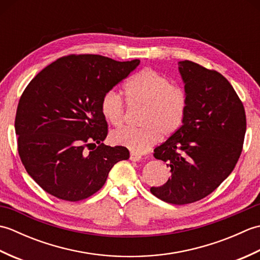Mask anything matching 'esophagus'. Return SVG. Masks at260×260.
<instances>
[{"mask_svg":"<svg viewBox=\"0 0 260 260\" xmlns=\"http://www.w3.org/2000/svg\"><path fill=\"white\" fill-rule=\"evenodd\" d=\"M131 161H133V162H139V161H141V158H142V156L140 155V154H136V153H133L132 152L131 153Z\"/></svg>","mask_w":260,"mask_h":260,"instance_id":"obj_1","label":"esophagus"}]
</instances>
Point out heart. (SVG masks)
<instances>
[{"instance_id": "b5f03b06", "label": "heart", "mask_w": 260, "mask_h": 260, "mask_svg": "<svg viewBox=\"0 0 260 260\" xmlns=\"http://www.w3.org/2000/svg\"><path fill=\"white\" fill-rule=\"evenodd\" d=\"M126 102L131 107L142 108L140 128L124 127L112 133L114 144L134 153H145L159 136H170L180 128L186 110L185 92L168 77L153 69H144L134 75L125 85ZM101 109L109 124L119 126L124 120V105L114 91L105 93Z\"/></svg>"}]
</instances>
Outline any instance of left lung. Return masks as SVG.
Returning a JSON list of instances; mask_svg holds the SVG:
<instances>
[{"label": "left lung", "instance_id": "left-lung-1", "mask_svg": "<svg viewBox=\"0 0 260 260\" xmlns=\"http://www.w3.org/2000/svg\"><path fill=\"white\" fill-rule=\"evenodd\" d=\"M178 64L186 110L180 128L154 150L172 174L151 192L168 203L187 204L209 196L233 172L244 144L246 114L221 74L189 60Z\"/></svg>", "mask_w": 260, "mask_h": 260}]
</instances>
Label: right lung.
I'll return each mask as SVG.
<instances>
[{
  "label": "right lung",
  "mask_w": 260,
  "mask_h": 260,
  "mask_svg": "<svg viewBox=\"0 0 260 260\" xmlns=\"http://www.w3.org/2000/svg\"><path fill=\"white\" fill-rule=\"evenodd\" d=\"M139 64V59L68 56L47 66L27 85L15 116L19 155L49 194L84 200L105 184L114 164L129 158L126 147L103 143L107 121L101 103Z\"/></svg>",
  "instance_id": "1"
}]
</instances>
